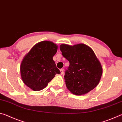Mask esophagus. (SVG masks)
I'll return each mask as SVG.
<instances>
[{"label": "esophagus", "mask_w": 122, "mask_h": 122, "mask_svg": "<svg viewBox=\"0 0 122 122\" xmlns=\"http://www.w3.org/2000/svg\"><path fill=\"white\" fill-rule=\"evenodd\" d=\"M60 72H61V74H62L63 73V69H60Z\"/></svg>", "instance_id": "1"}]
</instances>
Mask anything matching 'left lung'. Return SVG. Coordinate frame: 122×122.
Segmentation results:
<instances>
[{
    "label": "left lung",
    "instance_id": "obj_1",
    "mask_svg": "<svg viewBox=\"0 0 122 122\" xmlns=\"http://www.w3.org/2000/svg\"><path fill=\"white\" fill-rule=\"evenodd\" d=\"M62 54L69 62L65 71L66 85L76 95L86 94L98 85L102 75V68L92 49L82 44H62Z\"/></svg>",
    "mask_w": 122,
    "mask_h": 122
}]
</instances>
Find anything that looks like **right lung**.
<instances>
[{
  "label": "right lung",
  "instance_id": "obj_1",
  "mask_svg": "<svg viewBox=\"0 0 122 122\" xmlns=\"http://www.w3.org/2000/svg\"><path fill=\"white\" fill-rule=\"evenodd\" d=\"M57 49V46L53 42L41 41L25 56L20 66L21 78L33 90L43 89L56 74L61 73L53 60Z\"/></svg>",
  "mask_w": 122,
  "mask_h": 122
}]
</instances>
